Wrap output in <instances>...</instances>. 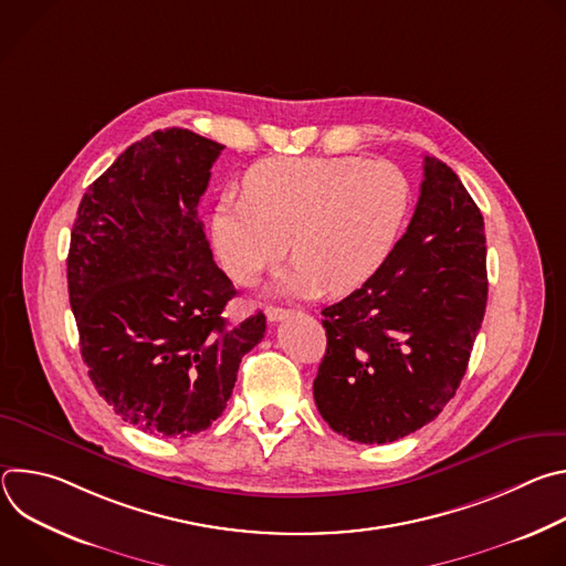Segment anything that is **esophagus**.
I'll return each mask as SVG.
<instances>
[{"label":"esophagus","mask_w":566,"mask_h":566,"mask_svg":"<svg viewBox=\"0 0 566 566\" xmlns=\"http://www.w3.org/2000/svg\"><path fill=\"white\" fill-rule=\"evenodd\" d=\"M289 315V311L286 308H280V306H266V317H269V322H280V319H284Z\"/></svg>","instance_id":"obj_1"}]
</instances>
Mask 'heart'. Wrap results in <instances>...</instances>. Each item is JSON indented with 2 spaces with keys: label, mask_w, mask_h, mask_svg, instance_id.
<instances>
[{
  "label": "heart",
  "mask_w": 566,
  "mask_h": 566,
  "mask_svg": "<svg viewBox=\"0 0 566 566\" xmlns=\"http://www.w3.org/2000/svg\"><path fill=\"white\" fill-rule=\"evenodd\" d=\"M410 206V179L391 160L280 156L249 170L244 195L217 201L212 244L234 282L253 284L284 260L291 241L295 264L280 277V293L347 295L387 262Z\"/></svg>",
  "instance_id": "obj_1"
}]
</instances>
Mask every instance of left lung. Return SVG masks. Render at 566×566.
Instances as JSON below:
<instances>
[{"label": "left lung", "mask_w": 566, "mask_h": 566, "mask_svg": "<svg viewBox=\"0 0 566 566\" xmlns=\"http://www.w3.org/2000/svg\"><path fill=\"white\" fill-rule=\"evenodd\" d=\"M483 217L443 160L423 158L412 221L380 271L322 308L327 354L317 412L358 443H391L434 421L454 396L486 313Z\"/></svg>", "instance_id": "1"}]
</instances>
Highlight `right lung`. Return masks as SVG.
<instances>
[{"instance_id":"1","label":"right lung","mask_w":566,"mask_h":566,"mask_svg":"<svg viewBox=\"0 0 566 566\" xmlns=\"http://www.w3.org/2000/svg\"><path fill=\"white\" fill-rule=\"evenodd\" d=\"M221 149L156 129L90 186L71 230L69 302L90 378L123 421L156 437L210 428L266 332L262 311L239 325L221 315L237 291L199 217Z\"/></svg>"}]
</instances>
